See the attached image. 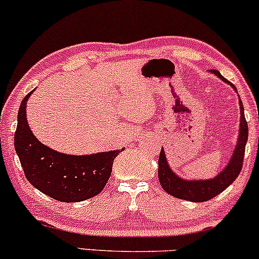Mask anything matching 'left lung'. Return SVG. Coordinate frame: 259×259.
Returning <instances> with one entry per match:
<instances>
[{
  "instance_id": "left-lung-1",
  "label": "left lung",
  "mask_w": 259,
  "mask_h": 259,
  "mask_svg": "<svg viewBox=\"0 0 259 259\" xmlns=\"http://www.w3.org/2000/svg\"><path fill=\"white\" fill-rule=\"evenodd\" d=\"M210 73L214 74L219 79L227 82L237 92L236 88L228 81L218 70L212 69ZM240 103V127L239 135H237V142L235 146L233 154L229 159L228 164L223 169L221 173H218L212 179H198V180H186L184 178L175 174L173 169L169 165L167 157H165L164 150L162 148L158 158V179L163 190L169 195L180 200H186L191 202H204L215 197L221 192L224 191L229 185L234 183V180L239 177L240 171L242 169L243 156H245L246 142L248 139V126L247 121L245 119V113H243V106L241 99L239 96Z\"/></svg>"
}]
</instances>
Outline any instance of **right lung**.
Here are the masks:
<instances>
[{"label": "right lung", "instance_id": "obj_1", "mask_svg": "<svg viewBox=\"0 0 259 259\" xmlns=\"http://www.w3.org/2000/svg\"><path fill=\"white\" fill-rule=\"evenodd\" d=\"M29 92L20 103L14 147L25 178L32 186L59 202H80L99 195L112 173L113 160L123 150L94 154H67L47 147L26 119Z\"/></svg>", "mask_w": 259, "mask_h": 259}]
</instances>
